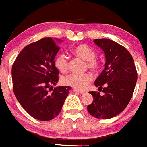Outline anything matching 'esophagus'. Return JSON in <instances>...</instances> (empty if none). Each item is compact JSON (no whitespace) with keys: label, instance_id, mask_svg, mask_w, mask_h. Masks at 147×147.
Returning a JSON list of instances; mask_svg holds the SVG:
<instances>
[{"label":"esophagus","instance_id":"34e87169","mask_svg":"<svg viewBox=\"0 0 147 147\" xmlns=\"http://www.w3.org/2000/svg\"><path fill=\"white\" fill-rule=\"evenodd\" d=\"M72 90L74 91V92H79V93L81 94H84L85 93V91H83V90H77V89H72Z\"/></svg>","mask_w":147,"mask_h":147}]
</instances>
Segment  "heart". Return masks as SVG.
<instances>
[{
	"instance_id": "heart-1",
	"label": "heart",
	"mask_w": 147,
	"mask_h": 147,
	"mask_svg": "<svg viewBox=\"0 0 147 147\" xmlns=\"http://www.w3.org/2000/svg\"><path fill=\"white\" fill-rule=\"evenodd\" d=\"M72 52L75 56L87 61V66L92 71H97L99 68V63L95 58V51L88 45L79 44L74 47ZM55 66L59 71L65 72L68 68V59L63 53H61L56 57L55 60ZM92 80V76L89 73L76 74L71 73L63 76L61 82L65 86L72 87L77 90H84L88 84Z\"/></svg>"
}]
</instances>
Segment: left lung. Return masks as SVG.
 I'll use <instances>...</instances> for the list:
<instances>
[{"mask_svg": "<svg viewBox=\"0 0 147 147\" xmlns=\"http://www.w3.org/2000/svg\"><path fill=\"white\" fill-rule=\"evenodd\" d=\"M94 43L104 51V69L96 79L99 92L90 91L93 102L88 105L91 115L102 119L114 117L122 112L132 98L138 79L134 61L124 46L107 38L95 39ZM105 86L103 88L102 85Z\"/></svg>", "mask_w": 147, "mask_h": 147, "instance_id": "obj_1", "label": "left lung"}]
</instances>
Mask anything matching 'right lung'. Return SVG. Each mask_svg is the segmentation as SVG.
I'll use <instances>...</instances> for the list:
<instances>
[{
  "label": "right lung",
  "mask_w": 147,
  "mask_h": 147,
  "mask_svg": "<svg viewBox=\"0 0 147 147\" xmlns=\"http://www.w3.org/2000/svg\"><path fill=\"white\" fill-rule=\"evenodd\" d=\"M50 37L25 46L18 54L11 69L13 90L18 102L32 117L41 121L54 119L59 114L70 86L53 88L59 72L55 57L60 48Z\"/></svg>",
  "instance_id": "1"
}]
</instances>
